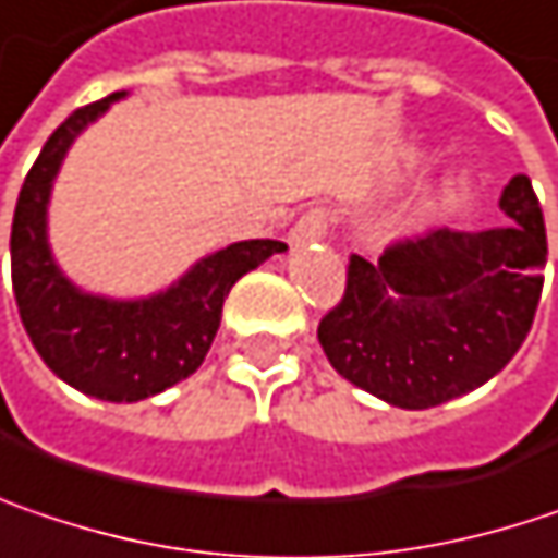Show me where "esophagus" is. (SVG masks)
Segmentation results:
<instances>
[{
  "label": "esophagus",
  "mask_w": 558,
  "mask_h": 558,
  "mask_svg": "<svg viewBox=\"0 0 558 558\" xmlns=\"http://www.w3.org/2000/svg\"><path fill=\"white\" fill-rule=\"evenodd\" d=\"M329 214L326 210H310L296 220V227L290 229V245H306V242H316L329 232Z\"/></svg>",
  "instance_id": "34e87169"
}]
</instances>
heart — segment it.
<instances>
[{"instance_id": "b5f03b06", "label": "heart", "mask_w": 558, "mask_h": 558, "mask_svg": "<svg viewBox=\"0 0 558 558\" xmlns=\"http://www.w3.org/2000/svg\"><path fill=\"white\" fill-rule=\"evenodd\" d=\"M457 184H460V181H447V187H450V191H453V187H457Z\"/></svg>"}]
</instances>
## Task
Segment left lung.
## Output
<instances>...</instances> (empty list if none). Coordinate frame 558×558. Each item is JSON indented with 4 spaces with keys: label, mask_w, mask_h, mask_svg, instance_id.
Masks as SVG:
<instances>
[{
    "label": "left lung",
    "mask_w": 558,
    "mask_h": 558,
    "mask_svg": "<svg viewBox=\"0 0 558 558\" xmlns=\"http://www.w3.org/2000/svg\"><path fill=\"white\" fill-rule=\"evenodd\" d=\"M498 207L508 227L430 229L377 265L351 255L319 344L348 383L396 409H430L488 383L524 344L543 293L546 227L527 175Z\"/></svg>",
    "instance_id": "1"
}]
</instances>
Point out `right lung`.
<instances>
[{"label":"right lung","instance_id":"add662e5","mask_svg":"<svg viewBox=\"0 0 558 558\" xmlns=\"http://www.w3.org/2000/svg\"><path fill=\"white\" fill-rule=\"evenodd\" d=\"M124 95L78 108L50 133L12 220V287L31 344L60 380L105 402H140L191 377L214 344L232 283L287 252L278 239L232 242L136 300L88 293L66 278L47 239L50 191L78 133Z\"/></svg>","mask_w":558,"mask_h":558}]
</instances>
